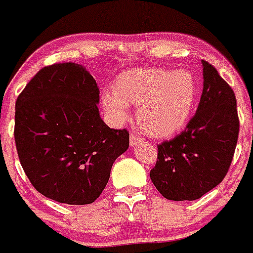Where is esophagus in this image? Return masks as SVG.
Listing matches in <instances>:
<instances>
[{
	"label": "esophagus",
	"mask_w": 253,
	"mask_h": 253,
	"mask_svg": "<svg viewBox=\"0 0 253 253\" xmlns=\"http://www.w3.org/2000/svg\"><path fill=\"white\" fill-rule=\"evenodd\" d=\"M142 142H143V138L138 137V135H134V134H130V138H129V143H130L131 148L137 146V144H139V143H142Z\"/></svg>",
	"instance_id": "obj_1"
}]
</instances>
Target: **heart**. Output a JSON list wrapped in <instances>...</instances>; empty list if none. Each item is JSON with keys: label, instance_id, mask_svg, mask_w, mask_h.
Instances as JSON below:
<instances>
[{"label": "heart", "instance_id": "1", "mask_svg": "<svg viewBox=\"0 0 253 253\" xmlns=\"http://www.w3.org/2000/svg\"><path fill=\"white\" fill-rule=\"evenodd\" d=\"M198 96V82L190 71L130 69L116 77L113 91L102 93L101 105L116 124L128 119V106H135L143 130L152 137L169 138L186 126Z\"/></svg>", "mask_w": 253, "mask_h": 253}]
</instances>
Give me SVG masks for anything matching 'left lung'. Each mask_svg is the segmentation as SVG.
<instances>
[{"instance_id":"1","label":"left lung","mask_w":253,"mask_h":253,"mask_svg":"<svg viewBox=\"0 0 253 253\" xmlns=\"http://www.w3.org/2000/svg\"><path fill=\"white\" fill-rule=\"evenodd\" d=\"M203 93L185 130L158 146L151 180L163 198L196 200L219 185L231 166L240 131L237 101L231 86L207 60Z\"/></svg>"}]
</instances>
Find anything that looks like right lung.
I'll return each instance as SVG.
<instances>
[{"instance_id": "add662e5", "label": "right lung", "mask_w": 253, "mask_h": 253, "mask_svg": "<svg viewBox=\"0 0 253 253\" xmlns=\"http://www.w3.org/2000/svg\"><path fill=\"white\" fill-rule=\"evenodd\" d=\"M99 95L86 67L68 62L40 69L17 97V154L31 185L48 199L93 203L128 149V131L101 119Z\"/></svg>"}]
</instances>
